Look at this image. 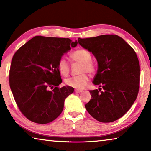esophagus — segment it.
<instances>
[{
    "label": "esophagus",
    "mask_w": 151,
    "mask_h": 151,
    "mask_svg": "<svg viewBox=\"0 0 151 151\" xmlns=\"http://www.w3.org/2000/svg\"><path fill=\"white\" fill-rule=\"evenodd\" d=\"M82 91V90H81V89H75L76 93H81Z\"/></svg>",
    "instance_id": "1"
}]
</instances>
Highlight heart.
Segmentation results:
<instances>
[{"instance_id":"b5f03b06","label":"heart","mask_w":151,"mask_h":151,"mask_svg":"<svg viewBox=\"0 0 151 151\" xmlns=\"http://www.w3.org/2000/svg\"><path fill=\"white\" fill-rule=\"evenodd\" d=\"M72 60L75 62L82 63L80 67V73L78 76H74L67 78L65 80V83L67 86L71 87L82 89L87 85L89 81V77L85 71L93 73L96 71V65L91 62V55L87 50L84 49H79L73 51L71 54ZM59 71L62 75L67 76L70 73V65L65 58L60 59L58 64Z\"/></svg>"}]
</instances>
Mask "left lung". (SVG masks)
<instances>
[{
  "instance_id": "obj_1",
  "label": "left lung",
  "mask_w": 151,
  "mask_h": 151,
  "mask_svg": "<svg viewBox=\"0 0 151 151\" xmlns=\"http://www.w3.org/2000/svg\"><path fill=\"white\" fill-rule=\"evenodd\" d=\"M96 57L98 68L90 91L86 111L101 122H112L123 116L133 104L139 89L140 67L134 49L117 35L78 39ZM103 90H102L101 89Z\"/></svg>"
}]
</instances>
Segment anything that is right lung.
I'll return each mask as SVG.
<instances>
[{
  "mask_svg": "<svg viewBox=\"0 0 151 151\" xmlns=\"http://www.w3.org/2000/svg\"><path fill=\"white\" fill-rule=\"evenodd\" d=\"M77 44L69 38L38 36L14 53L9 86L20 111L30 121L47 124L60 115L66 98L74 88L59 87L63 80L58 64L64 53Z\"/></svg>",
  "mask_w": 151,
  "mask_h": 151,
  "instance_id": "obj_1",
  "label": "right lung"
}]
</instances>
